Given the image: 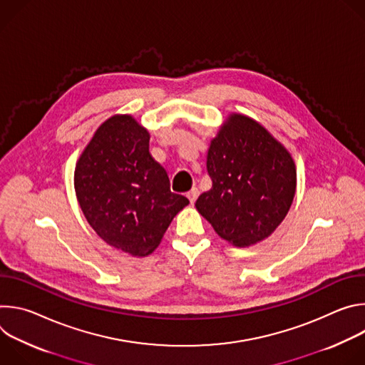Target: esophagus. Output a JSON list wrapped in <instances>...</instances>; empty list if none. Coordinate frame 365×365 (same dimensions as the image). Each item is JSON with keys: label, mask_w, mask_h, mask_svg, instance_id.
<instances>
[{"label": "esophagus", "mask_w": 365, "mask_h": 365, "mask_svg": "<svg viewBox=\"0 0 365 365\" xmlns=\"http://www.w3.org/2000/svg\"><path fill=\"white\" fill-rule=\"evenodd\" d=\"M187 199L190 200V203H195V200L197 199V196H199V189L197 187H192L189 192H187Z\"/></svg>", "instance_id": "obj_1"}]
</instances>
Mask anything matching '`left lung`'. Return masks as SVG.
Here are the masks:
<instances>
[{"label":"left lung","mask_w":365,"mask_h":365,"mask_svg":"<svg viewBox=\"0 0 365 365\" xmlns=\"http://www.w3.org/2000/svg\"><path fill=\"white\" fill-rule=\"evenodd\" d=\"M206 169L212 187L195 206L222 240L242 248L254 245L286 218L296 193V165L255 120L231 113L210 143Z\"/></svg>","instance_id":"1"}]
</instances>
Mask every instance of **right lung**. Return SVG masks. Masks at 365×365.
<instances>
[{
  "label": "right lung",
  "instance_id": "obj_1",
  "mask_svg": "<svg viewBox=\"0 0 365 365\" xmlns=\"http://www.w3.org/2000/svg\"><path fill=\"white\" fill-rule=\"evenodd\" d=\"M150 134L133 115L103 121L76 162L81 210L98 237L118 251L145 257L189 203L170 192L166 170L148 151Z\"/></svg>",
  "mask_w": 365,
  "mask_h": 365
}]
</instances>
